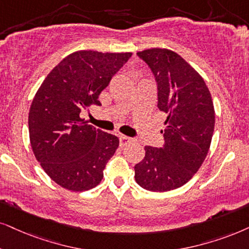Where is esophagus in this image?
<instances>
[{"mask_svg":"<svg viewBox=\"0 0 249 249\" xmlns=\"http://www.w3.org/2000/svg\"><path fill=\"white\" fill-rule=\"evenodd\" d=\"M132 140L133 139L130 137H127V135H123V134L119 135V143H121V146H126V144L130 143Z\"/></svg>","mask_w":249,"mask_h":249,"instance_id":"obj_1","label":"esophagus"}]
</instances>
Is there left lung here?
<instances>
[{
  "label": "left lung",
  "instance_id": "1",
  "mask_svg": "<svg viewBox=\"0 0 249 249\" xmlns=\"http://www.w3.org/2000/svg\"><path fill=\"white\" fill-rule=\"evenodd\" d=\"M154 73L157 107L165 112L161 148L144 147L143 160L134 166L135 181L152 192L181 187L200 169L208 154L215 126V109L203 78L193 67L165 48L138 53Z\"/></svg>",
  "mask_w": 249,
  "mask_h": 249
}]
</instances>
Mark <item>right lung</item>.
I'll list each match as a JSON object with an SVG mask.
<instances>
[{
    "label": "right lung",
    "mask_w": 249,
    "mask_h": 249,
    "mask_svg": "<svg viewBox=\"0 0 249 249\" xmlns=\"http://www.w3.org/2000/svg\"><path fill=\"white\" fill-rule=\"evenodd\" d=\"M132 53L79 50L63 58L41 84L31 105L28 131L34 156L56 184L83 192L97 186L119 140L80 118Z\"/></svg>",
    "instance_id": "add662e5"
}]
</instances>
